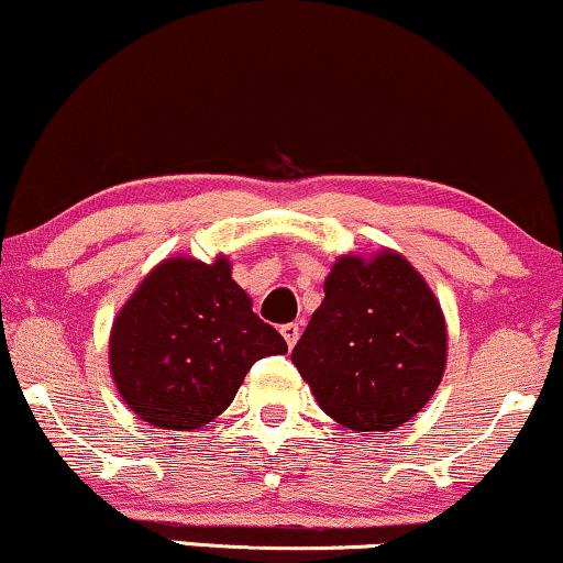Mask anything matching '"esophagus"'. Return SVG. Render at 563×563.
Instances as JSON below:
<instances>
[{
	"instance_id": "esophagus-1",
	"label": "esophagus",
	"mask_w": 563,
	"mask_h": 563,
	"mask_svg": "<svg viewBox=\"0 0 563 563\" xmlns=\"http://www.w3.org/2000/svg\"><path fill=\"white\" fill-rule=\"evenodd\" d=\"M282 336H284V340H287V345L292 347L295 342H297V336H300V327H297V323H284Z\"/></svg>"
}]
</instances>
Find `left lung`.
Wrapping results in <instances>:
<instances>
[{"label": "left lung", "mask_w": 563, "mask_h": 563, "mask_svg": "<svg viewBox=\"0 0 563 563\" xmlns=\"http://www.w3.org/2000/svg\"><path fill=\"white\" fill-rule=\"evenodd\" d=\"M292 363L336 424L393 432L440 387L445 316L424 276L395 250L340 255Z\"/></svg>", "instance_id": "left-lung-1"}]
</instances>
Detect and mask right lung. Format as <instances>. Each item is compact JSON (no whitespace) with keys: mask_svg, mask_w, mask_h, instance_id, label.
Instances as JSON below:
<instances>
[{"mask_svg":"<svg viewBox=\"0 0 563 563\" xmlns=\"http://www.w3.org/2000/svg\"><path fill=\"white\" fill-rule=\"evenodd\" d=\"M287 342L253 313L231 263L165 257L118 310L110 374L125 406L157 429L191 432L229 408L255 361Z\"/></svg>","mask_w":563,"mask_h":563,"instance_id":"1","label":"right lung"}]
</instances>
